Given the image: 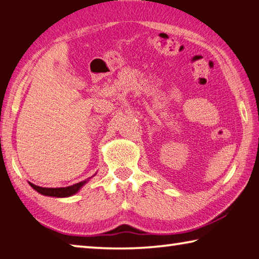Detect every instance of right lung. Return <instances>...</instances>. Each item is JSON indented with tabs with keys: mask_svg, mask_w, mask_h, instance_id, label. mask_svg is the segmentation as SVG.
<instances>
[{
	"mask_svg": "<svg viewBox=\"0 0 259 259\" xmlns=\"http://www.w3.org/2000/svg\"><path fill=\"white\" fill-rule=\"evenodd\" d=\"M85 183H87V181L74 184V185L68 186V187H59V188L58 187L57 188L41 187V186L34 185V184H32V183H29V185L32 186L35 191L41 193V194H43V195L55 196V198H66V196H71L73 194H75V193L80 190V188L84 185Z\"/></svg>",
	"mask_w": 259,
	"mask_h": 259,
	"instance_id": "right-lung-1",
	"label": "right lung"
}]
</instances>
